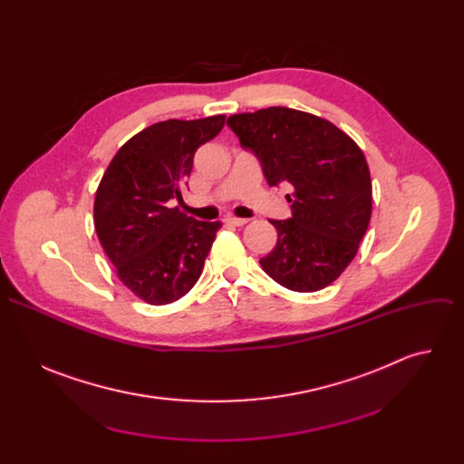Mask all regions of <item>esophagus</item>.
<instances>
[{"label": "esophagus", "mask_w": 464, "mask_h": 464, "mask_svg": "<svg viewBox=\"0 0 464 464\" xmlns=\"http://www.w3.org/2000/svg\"><path fill=\"white\" fill-rule=\"evenodd\" d=\"M226 224H229V226H237V227H240V226H244V224H247V220L246 218H237V217H226V220H224Z\"/></svg>", "instance_id": "obj_1"}]
</instances>
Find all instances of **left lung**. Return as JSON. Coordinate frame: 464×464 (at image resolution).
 <instances>
[{
    "mask_svg": "<svg viewBox=\"0 0 464 464\" xmlns=\"http://www.w3.org/2000/svg\"><path fill=\"white\" fill-rule=\"evenodd\" d=\"M227 126L270 187H294L292 217L272 220L277 244L260 258L262 270L294 292L334 283L356 256L372 211L360 147L330 121L285 106L231 115Z\"/></svg>",
    "mask_w": 464,
    "mask_h": 464,
    "instance_id": "8db88e82",
    "label": "left lung"
}]
</instances>
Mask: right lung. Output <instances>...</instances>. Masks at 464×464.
<instances>
[{"label":"right lung","mask_w":464,"mask_h":464,"mask_svg":"<svg viewBox=\"0 0 464 464\" xmlns=\"http://www.w3.org/2000/svg\"><path fill=\"white\" fill-rule=\"evenodd\" d=\"M226 117L169 119L128 140L95 194V231L119 279L149 304L183 297L200 279L220 222L172 208L196 150L220 134Z\"/></svg>","instance_id":"1"}]
</instances>
